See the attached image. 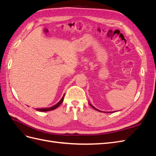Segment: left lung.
Wrapping results in <instances>:
<instances>
[{
  "label": "left lung",
  "mask_w": 156,
  "mask_h": 156,
  "mask_svg": "<svg viewBox=\"0 0 156 156\" xmlns=\"http://www.w3.org/2000/svg\"><path fill=\"white\" fill-rule=\"evenodd\" d=\"M89 104H90V106H91V107H92L93 108H94V109H95V110H97L98 111H100V112H103V111H100V110H98V109H97V108H95V107H94V106H92V105H91V104H90V103H89ZM111 112V113H112V112Z\"/></svg>",
  "instance_id": "8db88e82"
}]
</instances>
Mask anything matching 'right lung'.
Returning <instances> with one entry per match:
<instances>
[{
    "label": "right lung",
    "instance_id": "obj_1",
    "mask_svg": "<svg viewBox=\"0 0 156 156\" xmlns=\"http://www.w3.org/2000/svg\"><path fill=\"white\" fill-rule=\"evenodd\" d=\"M64 95L62 96V99L59 101V102H58L57 103H56V105L52 106L51 107H48V108H36L37 111H41V112H47V111H53L54 109H55V108H57L61 103H62L63 100H64Z\"/></svg>",
    "mask_w": 156,
    "mask_h": 156
}]
</instances>
